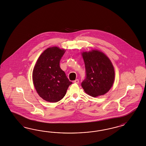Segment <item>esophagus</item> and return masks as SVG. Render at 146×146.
Listing matches in <instances>:
<instances>
[{"label":"esophagus","instance_id":"34e87169","mask_svg":"<svg viewBox=\"0 0 146 146\" xmlns=\"http://www.w3.org/2000/svg\"><path fill=\"white\" fill-rule=\"evenodd\" d=\"M73 82L74 83V84H79V80L76 79L74 80V81H73Z\"/></svg>","mask_w":146,"mask_h":146}]
</instances>
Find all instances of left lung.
Masks as SVG:
<instances>
[{
    "label": "left lung",
    "instance_id": "8db88e82",
    "mask_svg": "<svg viewBox=\"0 0 146 146\" xmlns=\"http://www.w3.org/2000/svg\"><path fill=\"white\" fill-rule=\"evenodd\" d=\"M86 78L81 83L84 91L92 97L104 95L115 80V70L109 58L102 52L93 50L83 52Z\"/></svg>",
    "mask_w": 146,
    "mask_h": 146
}]
</instances>
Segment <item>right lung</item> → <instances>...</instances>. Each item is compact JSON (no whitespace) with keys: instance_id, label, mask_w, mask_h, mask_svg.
I'll use <instances>...</instances> for the list:
<instances>
[{"instance_id":"obj_1","label":"right lung","mask_w":146,"mask_h":146,"mask_svg":"<svg viewBox=\"0 0 146 146\" xmlns=\"http://www.w3.org/2000/svg\"><path fill=\"white\" fill-rule=\"evenodd\" d=\"M64 49L57 46L46 49L40 55L33 72V81L40 97L49 102H57L65 96L72 82L60 67Z\"/></svg>"}]
</instances>
